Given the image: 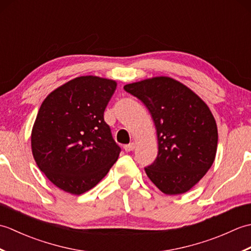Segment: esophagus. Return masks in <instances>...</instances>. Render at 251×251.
<instances>
[{
    "instance_id": "34e87169",
    "label": "esophagus",
    "mask_w": 251,
    "mask_h": 251,
    "mask_svg": "<svg viewBox=\"0 0 251 251\" xmlns=\"http://www.w3.org/2000/svg\"><path fill=\"white\" fill-rule=\"evenodd\" d=\"M135 148H136L135 143H134V142H131V143H128V145L124 146V150H125L126 152H130V151H134V149H135Z\"/></svg>"
}]
</instances>
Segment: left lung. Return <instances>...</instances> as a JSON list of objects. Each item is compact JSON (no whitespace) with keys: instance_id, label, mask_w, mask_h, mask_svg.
Wrapping results in <instances>:
<instances>
[{"instance_id":"1","label":"left lung","mask_w":251,"mask_h":251,"mask_svg":"<svg viewBox=\"0 0 251 251\" xmlns=\"http://www.w3.org/2000/svg\"><path fill=\"white\" fill-rule=\"evenodd\" d=\"M124 89L145 103L155 124L158 153L145 168L148 177L165 194L185 193L215 161L214 115L199 96L172 77L143 79Z\"/></svg>"}]
</instances>
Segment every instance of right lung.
Wrapping results in <instances>:
<instances>
[{"mask_svg":"<svg viewBox=\"0 0 251 251\" xmlns=\"http://www.w3.org/2000/svg\"><path fill=\"white\" fill-rule=\"evenodd\" d=\"M116 82L98 76H79L51 92L33 125V157L50 182L79 195L93 189L119 158L104 110Z\"/></svg>","mask_w":251,"mask_h":251,"instance_id":"obj_1","label":"right lung"}]
</instances>
